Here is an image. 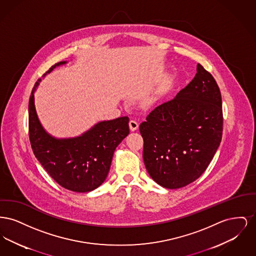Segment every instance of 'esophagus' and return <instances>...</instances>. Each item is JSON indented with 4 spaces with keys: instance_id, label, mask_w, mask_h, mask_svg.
I'll use <instances>...</instances> for the list:
<instances>
[{
    "instance_id": "esophagus-1",
    "label": "esophagus",
    "mask_w": 256,
    "mask_h": 256,
    "mask_svg": "<svg viewBox=\"0 0 256 256\" xmlns=\"http://www.w3.org/2000/svg\"><path fill=\"white\" fill-rule=\"evenodd\" d=\"M128 124H130V130H132V132L136 130L138 128V126H139V124L136 122L135 120H130V122H128Z\"/></svg>"
}]
</instances>
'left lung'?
Masks as SVG:
<instances>
[{"instance_id":"obj_1","label":"left lung","mask_w":256,"mask_h":256,"mask_svg":"<svg viewBox=\"0 0 256 256\" xmlns=\"http://www.w3.org/2000/svg\"><path fill=\"white\" fill-rule=\"evenodd\" d=\"M141 122L143 159L159 185L176 189L198 180L213 159L222 136L219 86L200 63L195 78L176 98Z\"/></svg>"}]
</instances>
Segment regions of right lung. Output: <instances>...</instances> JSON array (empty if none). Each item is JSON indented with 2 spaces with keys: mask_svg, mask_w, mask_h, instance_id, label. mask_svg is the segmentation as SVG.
<instances>
[{
  "mask_svg": "<svg viewBox=\"0 0 256 256\" xmlns=\"http://www.w3.org/2000/svg\"><path fill=\"white\" fill-rule=\"evenodd\" d=\"M64 63H56L44 76ZM40 80L28 100V137L34 154L60 186L74 192H90L106 180L115 148L130 134V119L126 116L104 121L82 136L56 139L45 132L37 117L34 93Z\"/></svg>",
  "mask_w": 256,
  "mask_h": 256,
  "instance_id": "1",
  "label": "right lung"
}]
</instances>
